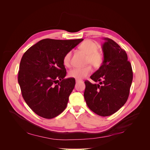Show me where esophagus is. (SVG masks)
Returning a JSON list of instances; mask_svg holds the SVG:
<instances>
[{"label":"esophagus","mask_w":150,"mask_h":150,"mask_svg":"<svg viewBox=\"0 0 150 150\" xmlns=\"http://www.w3.org/2000/svg\"><path fill=\"white\" fill-rule=\"evenodd\" d=\"M79 82H80V81H79V80H76V83H79Z\"/></svg>","instance_id":"obj_1"}]
</instances>
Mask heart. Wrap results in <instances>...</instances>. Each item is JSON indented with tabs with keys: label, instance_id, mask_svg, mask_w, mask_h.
Returning a JSON list of instances; mask_svg holds the SVG:
<instances>
[{
	"label": "heart",
	"instance_id": "heart-1",
	"mask_svg": "<svg viewBox=\"0 0 150 150\" xmlns=\"http://www.w3.org/2000/svg\"><path fill=\"white\" fill-rule=\"evenodd\" d=\"M79 48L87 54L86 62L90 63L93 67H99L103 61V55L98 50V45L90 39H86L80 45ZM71 52H67L62 59V62L66 67L70 65ZM91 66H87L84 67L74 68L70 70L69 76L71 78H75L76 80H81L88 76L92 72Z\"/></svg>",
	"mask_w": 150,
	"mask_h": 150
}]
</instances>
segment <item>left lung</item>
<instances>
[{
	"mask_svg": "<svg viewBox=\"0 0 150 150\" xmlns=\"http://www.w3.org/2000/svg\"><path fill=\"white\" fill-rule=\"evenodd\" d=\"M104 60L91 76L100 84L84 81V97L89 108L98 115H111L127 102L132 81V70L126 52L112 39L105 38Z\"/></svg>",
	"mask_w": 150,
	"mask_h": 150,
	"instance_id": "obj_1",
	"label": "left lung"
}]
</instances>
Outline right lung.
I'll return each instance as SVG.
<instances>
[{
	"instance_id": "add662e5",
	"label": "right lung",
	"mask_w": 150,
	"mask_h": 150,
	"mask_svg": "<svg viewBox=\"0 0 150 150\" xmlns=\"http://www.w3.org/2000/svg\"><path fill=\"white\" fill-rule=\"evenodd\" d=\"M83 40L44 39L23 54L18 83L26 103L39 116L53 119L66 109L75 80L64 78L62 59Z\"/></svg>"
}]
</instances>
